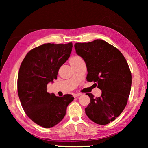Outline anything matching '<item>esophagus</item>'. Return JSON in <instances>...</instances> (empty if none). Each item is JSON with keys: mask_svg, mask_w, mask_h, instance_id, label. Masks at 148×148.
<instances>
[{"mask_svg": "<svg viewBox=\"0 0 148 148\" xmlns=\"http://www.w3.org/2000/svg\"><path fill=\"white\" fill-rule=\"evenodd\" d=\"M81 95H82V93H75L74 95H73V97H77L79 96H81Z\"/></svg>", "mask_w": 148, "mask_h": 148, "instance_id": "esophagus-1", "label": "esophagus"}]
</instances>
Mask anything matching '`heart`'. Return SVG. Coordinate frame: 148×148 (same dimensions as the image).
I'll return each instance as SVG.
<instances>
[{
	"label": "heart",
	"instance_id": "obj_1",
	"mask_svg": "<svg viewBox=\"0 0 148 148\" xmlns=\"http://www.w3.org/2000/svg\"><path fill=\"white\" fill-rule=\"evenodd\" d=\"M73 57H71V59H72V58H73Z\"/></svg>",
	"mask_w": 148,
	"mask_h": 148
}]
</instances>
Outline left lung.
Returning <instances> with one entry per match:
<instances>
[{
  "instance_id": "obj_1",
  "label": "left lung",
  "mask_w": 148,
  "mask_h": 148,
  "mask_svg": "<svg viewBox=\"0 0 148 148\" xmlns=\"http://www.w3.org/2000/svg\"><path fill=\"white\" fill-rule=\"evenodd\" d=\"M75 49L86 63L87 81L96 83L102 91L99 97L86 94L90 103L85 112L95 123L108 124L119 117L127 104L132 86L127 62L119 49L101 39L76 43Z\"/></svg>"
}]
</instances>
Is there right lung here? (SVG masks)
<instances>
[{"mask_svg":"<svg viewBox=\"0 0 148 148\" xmlns=\"http://www.w3.org/2000/svg\"><path fill=\"white\" fill-rule=\"evenodd\" d=\"M72 42L44 44L28 52L18 76V94L28 117L39 126L49 128L61 122L66 107L73 101L71 95L62 97L47 92V85L56 79L60 66L68 60Z\"/></svg>","mask_w":148,"mask_h":148,"instance_id":"right-lung-1","label":"right lung"}]
</instances>
